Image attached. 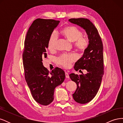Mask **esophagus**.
I'll use <instances>...</instances> for the list:
<instances>
[{
	"label": "esophagus",
	"instance_id": "1",
	"mask_svg": "<svg viewBox=\"0 0 123 123\" xmlns=\"http://www.w3.org/2000/svg\"><path fill=\"white\" fill-rule=\"evenodd\" d=\"M65 75L66 78H69V73L68 72H65Z\"/></svg>",
	"mask_w": 123,
	"mask_h": 123
}]
</instances>
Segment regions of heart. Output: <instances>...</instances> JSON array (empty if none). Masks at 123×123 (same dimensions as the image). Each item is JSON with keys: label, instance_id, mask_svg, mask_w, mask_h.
Here are the masks:
<instances>
[{"label": "heart", "instance_id": "b5f03b06", "mask_svg": "<svg viewBox=\"0 0 123 123\" xmlns=\"http://www.w3.org/2000/svg\"><path fill=\"white\" fill-rule=\"evenodd\" d=\"M62 35L69 42L74 43V46L80 51L84 52L89 46L88 40L84 37L83 33L79 29L73 25H68L63 28L60 32ZM57 37L56 33L53 32L48 40V49L50 51L55 49L57 43ZM76 56L74 54H64L57 59L58 64L65 68H69L72 63L75 62Z\"/></svg>", "mask_w": 123, "mask_h": 123}]
</instances>
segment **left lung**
I'll return each mask as SVG.
<instances>
[{
    "mask_svg": "<svg viewBox=\"0 0 123 123\" xmlns=\"http://www.w3.org/2000/svg\"><path fill=\"white\" fill-rule=\"evenodd\" d=\"M69 21L85 30L89 39L88 48L74 67L76 71L86 70L87 73L69 75L77 85L76 90L72 94L73 99L78 103L86 104L95 97L102 82L104 75L103 45L97 29L90 20L80 18H71Z\"/></svg>",
    "mask_w": 123,
    "mask_h": 123,
    "instance_id": "left-lung-1",
    "label": "left lung"
}]
</instances>
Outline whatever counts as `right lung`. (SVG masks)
I'll return each mask as SVG.
<instances>
[{
	"label": "right lung",
	"instance_id": "right-lung-1",
	"mask_svg": "<svg viewBox=\"0 0 123 123\" xmlns=\"http://www.w3.org/2000/svg\"><path fill=\"white\" fill-rule=\"evenodd\" d=\"M59 23V20L54 19H35L25 40L23 59L25 79L33 98L44 106L53 102L55 88L65 79V72L62 69L57 67L50 72L42 62L43 59L47 57L50 36Z\"/></svg>",
	"mask_w": 123,
	"mask_h": 123
}]
</instances>
